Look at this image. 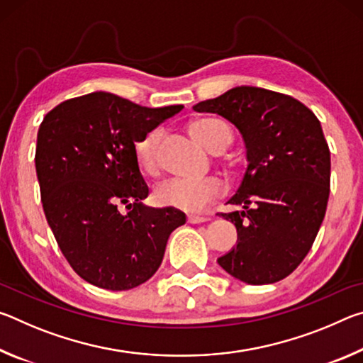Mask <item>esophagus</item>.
Here are the masks:
<instances>
[{
  "mask_svg": "<svg viewBox=\"0 0 363 363\" xmlns=\"http://www.w3.org/2000/svg\"><path fill=\"white\" fill-rule=\"evenodd\" d=\"M208 218L205 216H187V223L189 224H200V223H206Z\"/></svg>",
  "mask_w": 363,
  "mask_h": 363,
  "instance_id": "1",
  "label": "esophagus"
}]
</instances>
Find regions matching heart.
Masks as SVG:
<instances>
[{
    "label": "heart",
    "instance_id": "obj_1",
    "mask_svg": "<svg viewBox=\"0 0 363 363\" xmlns=\"http://www.w3.org/2000/svg\"><path fill=\"white\" fill-rule=\"evenodd\" d=\"M190 134L195 140L213 149L218 143H230V133L225 123L214 118L195 120L190 125ZM158 140L160 131L153 130L139 139L134 147L139 169L145 174H155L158 169ZM224 182L216 176L173 177L160 184L153 192V200L160 206H169L186 213H201L205 208L224 194Z\"/></svg>",
    "mask_w": 363,
    "mask_h": 363
}]
</instances>
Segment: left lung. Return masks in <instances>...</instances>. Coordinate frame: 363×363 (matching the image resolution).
<instances>
[{
  "instance_id": "left-lung-1",
  "label": "left lung",
  "mask_w": 363,
  "mask_h": 363,
  "mask_svg": "<svg viewBox=\"0 0 363 363\" xmlns=\"http://www.w3.org/2000/svg\"><path fill=\"white\" fill-rule=\"evenodd\" d=\"M216 113L242 134L247 171L223 214L237 227V247L219 266L248 285L275 284L296 269L314 243L330 195V150L320 121L291 96L237 86L192 107Z\"/></svg>"
}]
</instances>
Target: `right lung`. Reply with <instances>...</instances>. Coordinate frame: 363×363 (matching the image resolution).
Masks as SVG:
<instances>
[{"instance_id":"right-lung-1","label":"right lung","mask_w":363,"mask_h":363,"mask_svg":"<svg viewBox=\"0 0 363 363\" xmlns=\"http://www.w3.org/2000/svg\"><path fill=\"white\" fill-rule=\"evenodd\" d=\"M182 108L94 91L43 118L35 155L43 210L60 251L91 285H143L162 264L171 232L186 223L174 208L143 203L149 187L134 153L139 139ZM121 206L130 211L121 213Z\"/></svg>"}]
</instances>
